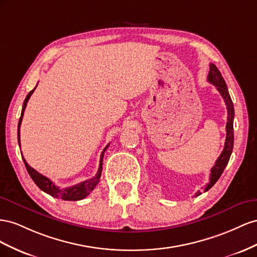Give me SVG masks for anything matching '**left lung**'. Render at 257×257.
<instances>
[{
  "instance_id": "left-lung-1",
  "label": "left lung",
  "mask_w": 257,
  "mask_h": 257,
  "mask_svg": "<svg viewBox=\"0 0 257 257\" xmlns=\"http://www.w3.org/2000/svg\"><path fill=\"white\" fill-rule=\"evenodd\" d=\"M208 80L213 84L218 92L221 93V96L223 97L226 106H227V123H226V141H225V146L224 150L221 153V155L217 158L215 161V165L213 168L211 169V174H210V182L208 183V185L204 188V192H207L212 186H213L217 180L221 177L224 169L226 168L227 164H228L230 155L232 153V148H233V117H234V109H233V103L231 101V98L229 96L228 89H227V86L225 80L221 74V72L218 71L216 68V65L213 63H210V71H209V75H208ZM201 195V193L198 190L196 193V196Z\"/></svg>"
}]
</instances>
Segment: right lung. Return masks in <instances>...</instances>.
<instances>
[{
  "mask_svg": "<svg viewBox=\"0 0 257 257\" xmlns=\"http://www.w3.org/2000/svg\"><path fill=\"white\" fill-rule=\"evenodd\" d=\"M35 88H36V86H35ZM35 88L33 90H31L30 92L28 93V96L26 97L24 105H23V111H21V116H20L19 122H18V143H19V146H20V124H21V121H23V117H24V113H25V109H26L28 101H29V99H30V97L32 96V93L35 90ZM107 148H108V145H106L105 149L103 150V152L101 153L99 169L97 171V174L94 175L93 178H91L89 180H86L84 182H80L74 186L65 187V188H60L59 186L55 185V183L51 182L48 178L44 177L43 174L39 173L38 171L34 170L32 167L29 166L24 157H23V159H24V163H25V166L27 168L28 173L30 174L31 179L34 181L35 184L39 186V188L43 190V192H45L46 194L53 196L55 198H59V199H62V200L77 201V200L84 199L85 197L89 195L99 183L100 178H101V172H102V163H103L104 152L106 151ZM21 156H23V155H21Z\"/></svg>",
  "mask_w": 257,
  "mask_h": 257,
  "instance_id": "right-lung-1",
  "label": "right lung"
}]
</instances>
